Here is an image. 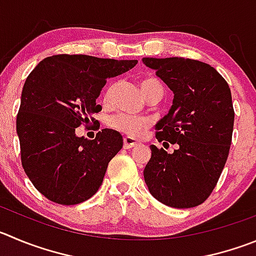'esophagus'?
<instances>
[{
	"instance_id": "34e87169",
	"label": "esophagus",
	"mask_w": 256,
	"mask_h": 256,
	"mask_svg": "<svg viewBox=\"0 0 256 256\" xmlns=\"http://www.w3.org/2000/svg\"><path fill=\"white\" fill-rule=\"evenodd\" d=\"M136 144H138V142H136L134 138H131V136H126V138H124V148H125V149L134 148Z\"/></svg>"
}]
</instances>
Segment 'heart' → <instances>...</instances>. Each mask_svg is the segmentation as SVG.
<instances>
[{"instance_id":"1","label":"heart","mask_w":256,"mask_h":256,"mask_svg":"<svg viewBox=\"0 0 256 256\" xmlns=\"http://www.w3.org/2000/svg\"><path fill=\"white\" fill-rule=\"evenodd\" d=\"M160 84L156 80H152V78H146V80H142L140 82V90H142V94H146L150 90H152L154 86ZM112 88H108L106 92V98H108L110 94H111ZM150 121L148 120L146 117H139L134 116V114H116L110 120V126L114 128V130L121 131L124 134H128L130 136H139L145 128L149 126Z\"/></svg>"}]
</instances>
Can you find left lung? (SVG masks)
<instances>
[{
  "mask_svg": "<svg viewBox=\"0 0 256 256\" xmlns=\"http://www.w3.org/2000/svg\"><path fill=\"white\" fill-rule=\"evenodd\" d=\"M142 63L174 94L155 136L163 145H178L172 154L150 145L145 183L166 206L196 207L211 194L228 160L235 118L230 87L214 66L193 59L142 58Z\"/></svg>",
  "mask_w": 256,
  "mask_h": 256,
  "instance_id": "left-lung-1",
  "label": "left lung"
}]
</instances>
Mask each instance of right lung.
I'll return each instance as SVG.
<instances>
[{
  "instance_id": "1",
  "label": "right lung",
  "mask_w": 256,
  "mask_h": 256,
  "mask_svg": "<svg viewBox=\"0 0 256 256\" xmlns=\"http://www.w3.org/2000/svg\"><path fill=\"white\" fill-rule=\"evenodd\" d=\"M136 64L59 54L45 58L28 74L16 131L24 170L48 200L78 204L98 190L110 160L122 148V136L104 128L94 140H87L77 136L76 128L102 110L96 101L107 80Z\"/></svg>"
}]
</instances>
